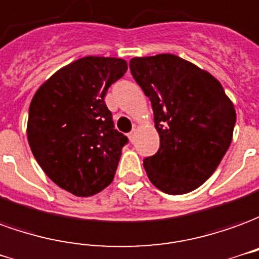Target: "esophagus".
Masks as SVG:
<instances>
[{"label": "esophagus", "mask_w": 259, "mask_h": 259, "mask_svg": "<svg viewBox=\"0 0 259 259\" xmlns=\"http://www.w3.org/2000/svg\"><path fill=\"white\" fill-rule=\"evenodd\" d=\"M135 135H137V128H133V131L128 134V138H130V141H131V142H134V141H135Z\"/></svg>", "instance_id": "esophagus-1"}]
</instances>
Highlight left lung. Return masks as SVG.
<instances>
[{
	"instance_id": "8db88e82",
	"label": "left lung",
	"mask_w": 259,
	"mask_h": 259,
	"mask_svg": "<svg viewBox=\"0 0 259 259\" xmlns=\"http://www.w3.org/2000/svg\"><path fill=\"white\" fill-rule=\"evenodd\" d=\"M131 74L149 97L160 148L144 160L150 183L187 194L214 173L233 139L236 110L221 82L174 54L135 57Z\"/></svg>"
}]
</instances>
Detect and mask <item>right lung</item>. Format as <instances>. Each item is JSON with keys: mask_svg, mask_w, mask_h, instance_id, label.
Wrapping results in <instances>:
<instances>
[{"mask_svg": "<svg viewBox=\"0 0 259 259\" xmlns=\"http://www.w3.org/2000/svg\"><path fill=\"white\" fill-rule=\"evenodd\" d=\"M128 64L83 57L53 74L29 107L27 142L49 179L76 197L103 191L114 179L126 137L114 130L104 103Z\"/></svg>", "mask_w": 259, "mask_h": 259, "instance_id": "obj_1", "label": "right lung"}]
</instances>
